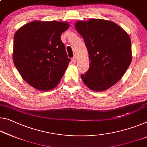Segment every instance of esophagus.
Masks as SVG:
<instances>
[{"instance_id": "1", "label": "esophagus", "mask_w": 147, "mask_h": 147, "mask_svg": "<svg viewBox=\"0 0 147 147\" xmlns=\"http://www.w3.org/2000/svg\"><path fill=\"white\" fill-rule=\"evenodd\" d=\"M72 61H73V63H76V56H74L73 58H72Z\"/></svg>"}]
</instances>
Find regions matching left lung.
I'll return each instance as SVG.
<instances>
[{
	"instance_id": "1",
	"label": "left lung",
	"mask_w": 147,
	"mask_h": 147,
	"mask_svg": "<svg viewBox=\"0 0 147 147\" xmlns=\"http://www.w3.org/2000/svg\"><path fill=\"white\" fill-rule=\"evenodd\" d=\"M74 27L89 55V69L81 75L83 82L95 92L109 89L122 78L131 62L129 34L115 22L102 19L77 21Z\"/></svg>"
}]
</instances>
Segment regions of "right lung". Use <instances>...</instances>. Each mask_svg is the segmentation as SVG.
<instances>
[{
    "instance_id": "right-lung-1",
    "label": "right lung",
    "mask_w": 147,
    "mask_h": 147,
    "mask_svg": "<svg viewBox=\"0 0 147 147\" xmlns=\"http://www.w3.org/2000/svg\"><path fill=\"white\" fill-rule=\"evenodd\" d=\"M69 25L66 22L33 21L16 32L13 63L23 80L35 89H53L68 67L71 59L60 36Z\"/></svg>"
}]
</instances>
